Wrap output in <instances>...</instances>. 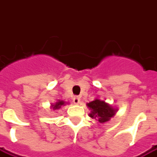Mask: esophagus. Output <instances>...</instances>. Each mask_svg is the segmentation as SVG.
Instances as JSON below:
<instances>
[{
  "instance_id": "1",
  "label": "esophagus",
  "mask_w": 157,
  "mask_h": 157,
  "mask_svg": "<svg viewBox=\"0 0 157 157\" xmlns=\"http://www.w3.org/2000/svg\"><path fill=\"white\" fill-rule=\"evenodd\" d=\"M80 102H81V99H80L78 96H74L73 97V102L75 104H78V103H80Z\"/></svg>"
}]
</instances>
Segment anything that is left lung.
Instances as JSON below:
<instances>
[{
    "label": "left lung",
    "instance_id": "obj_1",
    "mask_svg": "<svg viewBox=\"0 0 157 157\" xmlns=\"http://www.w3.org/2000/svg\"><path fill=\"white\" fill-rule=\"evenodd\" d=\"M92 113L89 114L92 118H98V122L101 124L108 122L115 114V110L112 107L106 103L104 101H101L99 99H95L94 101L87 103Z\"/></svg>",
    "mask_w": 157,
    "mask_h": 157
}]
</instances>
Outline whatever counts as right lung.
I'll return each instance as SVG.
<instances>
[{"label": "right lung", "instance_id": "add662e5", "mask_svg": "<svg viewBox=\"0 0 157 157\" xmlns=\"http://www.w3.org/2000/svg\"><path fill=\"white\" fill-rule=\"evenodd\" d=\"M65 104V102L64 101H60V100H59V102H57L55 103V105H53V109H59L62 105H64Z\"/></svg>", "mask_w": 157, "mask_h": 157}]
</instances>
